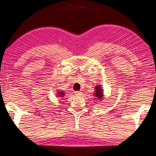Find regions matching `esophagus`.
<instances>
[{
    "label": "esophagus",
    "instance_id": "1",
    "mask_svg": "<svg viewBox=\"0 0 156 156\" xmlns=\"http://www.w3.org/2000/svg\"><path fill=\"white\" fill-rule=\"evenodd\" d=\"M75 94L77 96H81L82 95V92H81V91H77V92H75Z\"/></svg>",
    "mask_w": 156,
    "mask_h": 156
}]
</instances>
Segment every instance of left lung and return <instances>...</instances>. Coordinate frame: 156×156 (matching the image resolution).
Here are the masks:
<instances>
[{
	"instance_id": "left-lung-1",
	"label": "left lung",
	"mask_w": 156,
	"mask_h": 156,
	"mask_svg": "<svg viewBox=\"0 0 156 156\" xmlns=\"http://www.w3.org/2000/svg\"><path fill=\"white\" fill-rule=\"evenodd\" d=\"M95 91L93 93V95L95 97V100H101L103 98V90L101 85L100 84H97L96 86H95Z\"/></svg>"
}]
</instances>
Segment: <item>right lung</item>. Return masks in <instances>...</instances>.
I'll use <instances>...</instances> for the list:
<instances>
[{
  "label": "right lung",
  "instance_id": "1",
  "mask_svg": "<svg viewBox=\"0 0 156 156\" xmlns=\"http://www.w3.org/2000/svg\"><path fill=\"white\" fill-rule=\"evenodd\" d=\"M64 92H65L59 90V91H58L57 92H56V96L58 97V98H62V97H64V96H65Z\"/></svg>",
  "mask_w": 156,
  "mask_h": 156
}]
</instances>
